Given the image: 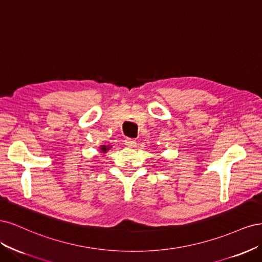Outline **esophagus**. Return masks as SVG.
I'll return each instance as SVG.
<instances>
[{
	"label": "esophagus",
	"mask_w": 262,
	"mask_h": 262,
	"mask_svg": "<svg viewBox=\"0 0 262 262\" xmlns=\"http://www.w3.org/2000/svg\"><path fill=\"white\" fill-rule=\"evenodd\" d=\"M125 145L128 148H135L137 145V141L135 139H132V138H127V139H125Z\"/></svg>",
	"instance_id": "obj_1"
}]
</instances>
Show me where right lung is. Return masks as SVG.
Segmentation results:
<instances>
[{
	"mask_svg": "<svg viewBox=\"0 0 262 262\" xmlns=\"http://www.w3.org/2000/svg\"><path fill=\"white\" fill-rule=\"evenodd\" d=\"M110 149H111V146H101L100 147V152L101 154H105L106 152V151H108Z\"/></svg>",
	"mask_w": 262,
	"mask_h": 262,
	"instance_id": "obj_1",
	"label": "right lung"
}]
</instances>
